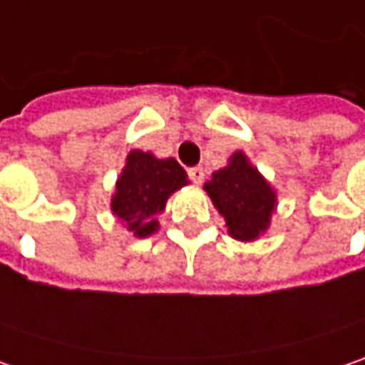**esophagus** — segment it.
Returning a JSON list of instances; mask_svg holds the SVG:
<instances>
[{"instance_id": "obj_1", "label": "esophagus", "mask_w": 365, "mask_h": 365, "mask_svg": "<svg viewBox=\"0 0 365 365\" xmlns=\"http://www.w3.org/2000/svg\"><path fill=\"white\" fill-rule=\"evenodd\" d=\"M187 175H190V180L194 183L204 182V169H202V167H192V169H187Z\"/></svg>"}]
</instances>
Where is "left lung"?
<instances>
[{
	"label": "left lung",
	"instance_id": "obj_1",
	"mask_svg": "<svg viewBox=\"0 0 365 365\" xmlns=\"http://www.w3.org/2000/svg\"><path fill=\"white\" fill-rule=\"evenodd\" d=\"M204 190L214 208L225 216L229 235L237 241H255L267 230L276 208V192L249 163L245 153H235L229 165L214 171Z\"/></svg>",
	"mask_w": 365,
	"mask_h": 365
}]
</instances>
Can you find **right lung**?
<instances>
[{"label": "right lung", "mask_w": 365, "mask_h": 365, "mask_svg": "<svg viewBox=\"0 0 365 365\" xmlns=\"http://www.w3.org/2000/svg\"><path fill=\"white\" fill-rule=\"evenodd\" d=\"M187 185V173L173 159H157L153 153L130 151L116 182L112 212L135 237H149L159 229L157 214L165 210L167 198Z\"/></svg>", "instance_id": "right-lung-1"}]
</instances>
